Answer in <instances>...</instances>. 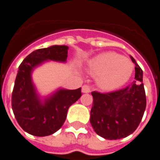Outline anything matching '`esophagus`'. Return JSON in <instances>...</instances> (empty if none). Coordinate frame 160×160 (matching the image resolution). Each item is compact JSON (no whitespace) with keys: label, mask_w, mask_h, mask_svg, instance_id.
Masks as SVG:
<instances>
[{"label":"esophagus","mask_w":160,"mask_h":160,"mask_svg":"<svg viewBox=\"0 0 160 160\" xmlns=\"http://www.w3.org/2000/svg\"><path fill=\"white\" fill-rule=\"evenodd\" d=\"M81 91H82V93H89V92L91 91V88H90V86H89V85L86 84L82 87Z\"/></svg>","instance_id":"34e87169"}]
</instances>
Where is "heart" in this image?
Segmentation results:
<instances>
[{
    "label": "heart",
    "instance_id": "1",
    "mask_svg": "<svg viewBox=\"0 0 160 160\" xmlns=\"http://www.w3.org/2000/svg\"><path fill=\"white\" fill-rule=\"evenodd\" d=\"M134 69L129 58L113 52H103L94 58L88 65V72L98 78L100 87L111 91L119 88L128 80Z\"/></svg>",
    "mask_w": 160,
    "mask_h": 160
}]
</instances>
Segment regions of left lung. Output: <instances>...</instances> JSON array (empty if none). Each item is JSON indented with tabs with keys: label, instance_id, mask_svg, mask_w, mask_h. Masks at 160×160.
I'll list each match as a JSON object with an SVG mask.
<instances>
[{
	"label": "left lung",
	"instance_id": "1",
	"mask_svg": "<svg viewBox=\"0 0 160 160\" xmlns=\"http://www.w3.org/2000/svg\"><path fill=\"white\" fill-rule=\"evenodd\" d=\"M135 63V80L123 88L108 93L94 91L90 123L102 138L108 140L123 138L139 125L146 107L143 71Z\"/></svg>",
	"mask_w": 160,
	"mask_h": 160
}]
</instances>
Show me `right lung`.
I'll use <instances>...</instances> for the list:
<instances>
[{
    "label": "right lung",
    "instance_id": "obj_1",
    "mask_svg": "<svg viewBox=\"0 0 160 160\" xmlns=\"http://www.w3.org/2000/svg\"><path fill=\"white\" fill-rule=\"evenodd\" d=\"M68 47L53 45L36 50L21 63L12 92V109L18 124L29 134L44 137L53 134L65 122L67 110L81 96V88L60 89L41 102L32 81L33 68L45 60L65 62Z\"/></svg>",
    "mask_w": 160,
    "mask_h": 160
}]
</instances>
